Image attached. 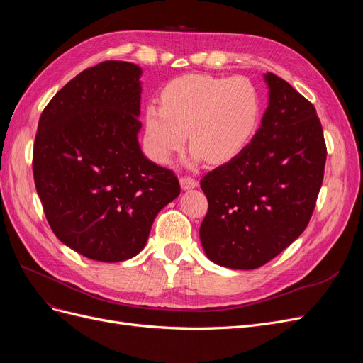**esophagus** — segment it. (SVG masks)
I'll return each instance as SVG.
<instances>
[{
    "mask_svg": "<svg viewBox=\"0 0 363 363\" xmlns=\"http://www.w3.org/2000/svg\"><path fill=\"white\" fill-rule=\"evenodd\" d=\"M180 184H182V188L186 191V189L196 188V186H199V182H196L192 177H189V175H184V177L180 179Z\"/></svg>",
    "mask_w": 363,
    "mask_h": 363,
    "instance_id": "obj_1",
    "label": "esophagus"
}]
</instances>
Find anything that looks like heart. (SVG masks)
<instances>
[{"label": "heart", "instance_id": "heart-1", "mask_svg": "<svg viewBox=\"0 0 363 363\" xmlns=\"http://www.w3.org/2000/svg\"><path fill=\"white\" fill-rule=\"evenodd\" d=\"M162 104L145 107V144L151 157L169 163L188 131L192 159L223 163L242 152L260 124V95L245 77L188 74L163 87Z\"/></svg>", "mask_w": 363, "mask_h": 363}]
</instances>
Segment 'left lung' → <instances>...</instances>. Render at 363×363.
Masks as SVG:
<instances>
[{
  "mask_svg": "<svg viewBox=\"0 0 363 363\" xmlns=\"http://www.w3.org/2000/svg\"><path fill=\"white\" fill-rule=\"evenodd\" d=\"M269 101L247 148L200 182L208 208L200 227L207 257L256 269L279 256L311 221L327 148L313 104L272 72Z\"/></svg>",
  "mask_w": 363,
  "mask_h": 363,
  "instance_id": "left-lung-1",
  "label": "left lung"
}]
</instances>
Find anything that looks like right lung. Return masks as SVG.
Masks as SVG:
<instances>
[{
    "label": "right lung",
    "mask_w": 363,
    "mask_h": 363,
    "mask_svg": "<svg viewBox=\"0 0 363 363\" xmlns=\"http://www.w3.org/2000/svg\"><path fill=\"white\" fill-rule=\"evenodd\" d=\"M140 75L135 63H98L39 118L33 175L47 221L65 245L98 262L135 257L180 194L175 174L140 151Z\"/></svg>",
    "instance_id": "obj_1"
}]
</instances>
